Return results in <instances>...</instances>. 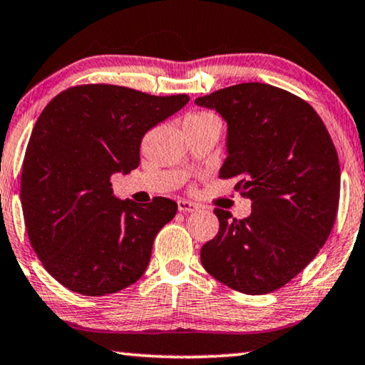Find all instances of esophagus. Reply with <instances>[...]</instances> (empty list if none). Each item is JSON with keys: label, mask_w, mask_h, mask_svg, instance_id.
Listing matches in <instances>:
<instances>
[{"label": "esophagus", "mask_w": 365, "mask_h": 365, "mask_svg": "<svg viewBox=\"0 0 365 365\" xmlns=\"http://www.w3.org/2000/svg\"><path fill=\"white\" fill-rule=\"evenodd\" d=\"M178 209H179V212H195V210H199V205L191 202V200L179 199L178 200Z\"/></svg>", "instance_id": "esophagus-1"}]
</instances>
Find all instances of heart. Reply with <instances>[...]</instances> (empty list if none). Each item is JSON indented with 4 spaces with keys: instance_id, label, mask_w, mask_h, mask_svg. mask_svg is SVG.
I'll return each mask as SVG.
<instances>
[{
    "instance_id": "b5f03b06",
    "label": "heart",
    "mask_w": 365,
    "mask_h": 365,
    "mask_svg": "<svg viewBox=\"0 0 365 365\" xmlns=\"http://www.w3.org/2000/svg\"><path fill=\"white\" fill-rule=\"evenodd\" d=\"M209 118H215V115L209 113V112H197V113L189 115L186 121H200V120H209Z\"/></svg>"
}]
</instances>
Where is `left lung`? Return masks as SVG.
I'll list each match as a JSON object with an SVG mask.
<instances>
[{
	"instance_id": "8db88e82",
	"label": "left lung",
	"mask_w": 365,
	"mask_h": 365,
	"mask_svg": "<svg viewBox=\"0 0 365 365\" xmlns=\"http://www.w3.org/2000/svg\"><path fill=\"white\" fill-rule=\"evenodd\" d=\"M195 103L227 121L229 155L219 178H239L235 191L252 200L245 219L214 209L219 232L200 248V262L235 292H274L318 255L334 225V143L308 102L268 83L220 88Z\"/></svg>"
}]
</instances>
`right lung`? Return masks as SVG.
I'll use <instances>...</instances> for the list:
<instances>
[{
	"instance_id": "1",
	"label": "right lung",
	"mask_w": 365,
	"mask_h": 365,
	"mask_svg": "<svg viewBox=\"0 0 365 365\" xmlns=\"http://www.w3.org/2000/svg\"><path fill=\"white\" fill-rule=\"evenodd\" d=\"M187 102L186 93L156 97L88 83L42 110L26 148L21 205L36 255L66 288L103 297L145 273L155 237L178 204L120 200L110 178L136 170L146 131Z\"/></svg>"
}]
</instances>
